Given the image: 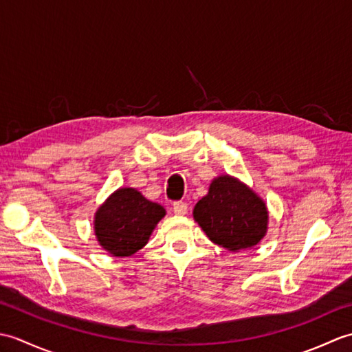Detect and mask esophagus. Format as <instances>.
<instances>
[{
  "label": "esophagus",
  "mask_w": 352,
  "mask_h": 352,
  "mask_svg": "<svg viewBox=\"0 0 352 352\" xmlns=\"http://www.w3.org/2000/svg\"><path fill=\"white\" fill-rule=\"evenodd\" d=\"M189 207L186 203H182V201H178V203H174V213L178 214V216H184L186 213H188Z\"/></svg>",
  "instance_id": "obj_1"
}]
</instances>
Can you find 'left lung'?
<instances>
[{
	"mask_svg": "<svg viewBox=\"0 0 352 352\" xmlns=\"http://www.w3.org/2000/svg\"><path fill=\"white\" fill-rule=\"evenodd\" d=\"M193 219L213 243L241 252L266 236L269 212L250 186L226 174L213 178L207 195L193 208Z\"/></svg>",
	"mask_w": 352,
	"mask_h": 352,
	"instance_id": "obj_1",
	"label": "left lung"
}]
</instances>
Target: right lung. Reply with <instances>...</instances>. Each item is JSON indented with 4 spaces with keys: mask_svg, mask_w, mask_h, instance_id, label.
<instances>
[{
    "mask_svg": "<svg viewBox=\"0 0 352 352\" xmlns=\"http://www.w3.org/2000/svg\"><path fill=\"white\" fill-rule=\"evenodd\" d=\"M166 210L134 188L115 190L95 212L94 231L102 250L129 257L148 243Z\"/></svg>",
    "mask_w": 352,
    "mask_h": 352,
    "instance_id": "1",
    "label": "right lung"
}]
</instances>
